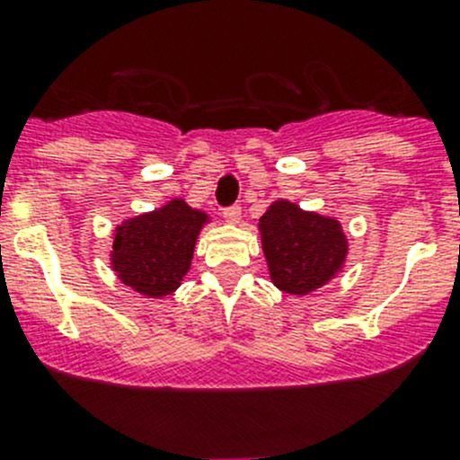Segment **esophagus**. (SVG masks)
<instances>
[{
    "instance_id": "1",
    "label": "esophagus",
    "mask_w": 460,
    "mask_h": 460,
    "mask_svg": "<svg viewBox=\"0 0 460 460\" xmlns=\"http://www.w3.org/2000/svg\"><path fill=\"white\" fill-rule=\"evenodd\" d=\"M222 217H225V222H229V225H238L240 217H243V211H240V207H229L222 211Z\"/></svg>"
}]
</instances>
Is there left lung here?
Returning <instances> with one entry per match:
<instances>
[{"label": "left lung", "mask_w": 460, "mask_h": 460, "mask_svg": "<svg viewBox=\"0 0 460 460\" xmlns=\"http://www.w3.org/2000/svg\"><path fill=\"white\" fill-rule=\"evenodd\" d=\"M258 231L269 278L285 294H312L345 267L349 247L336 217L303 211L289 200H276L260 217Z\"/></svg>", "instance_id": "left-lung-1"}]
</instances>
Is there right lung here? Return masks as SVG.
I'll return each mask as SVG.
<instances>
[{
	"instance_id": "1",
	"label": "right lung",
	"mask_w": 460,
	"mask_h": 460,
	"mask_svg": "<svg viewBox=\"0 0 460 460\" xmlns=\"http://www.w3.org/2000/svg\"><path fill=\"white\" fill-rule=\"evenodd\" d=\"M207 222V213L182 198L128 217L113 231L111 267L122 285L146 298L171 296L191 269L198 235Z\"/></svg>"
}]
</instances>
